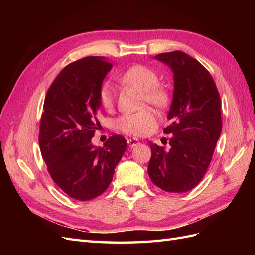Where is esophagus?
<instances>
[{
  "label": "esophagus",
  "mask_w": 255,
  "mask_h": 255,
  "mask_svg": "<svg viewBox=\"0 0 255 255\" xmlns=\"http://www.w3.org/2000/svg\"><path fill=\"white\" fill-rule=\"evenodd\" d=\"M127 142H128L129 148H134V146H136L137 144H139V141H138L137 139H135V138H128Z\"/></svg>",
  "instance_id": "1"
}]
</instances>
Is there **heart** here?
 <instances>
[{"label": "heart", "instance_id": "obj_1", "mask_svg": "<svg viewBox=\"0 0 255 255\" xmlns=\"http://www.w3.org/2000/svg\"><path fill=\"white\" fill-rule=\"evenodd\" d=\"M117 81L126 86L132 87L141 92L142 102L150 103L154 106L163 107L168 103V91L156 85L158 76L151 69L141 65H135L127 69L117 76ZM115 92L110 84H105L100 90V102L105 110L111 111L114 106ZM156 114L150 107L132 114L122 115L116 121V127L120 132L130 136H143L155 126Z\"/></svg>", "mask_w": 255, "mask_h": 255}]
</instances>
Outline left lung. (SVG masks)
I'll return each mask as SVG.
<instances>
[{
    "instance_id": "1",
    "label": "left lung",
    "mask_w": 255,
    "mask_h": 255,
    "mask_svg": "<svg viewBox=\"0 0 255 255\" xmlns=\"http://www.w3.org/2000/svg\"><path fill=\"white\" fill-rule=\"evenodd\" d=\"M173 73V96L165 134L170 150L149 142L148 173L167 192H186L201 182L222 128L220 97L206 69L188 54L174 51L156 55Z\"/></svg>"
}]
</instances>
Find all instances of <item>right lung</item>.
Returning <instances> with one entry per match:
<instances>
[{
  "mask_svg": "<svg viewBox=\"0 0 255 255\" xmlns=\"http://www.w3.org/2000/svg\"><path fill=\"white\" fill-rule=\"evenodd\" d=\"M112 67L101 56L76 60L60 71L44 99L41 155L57 186L80 201L103 194L127 149L120 135L110 137L103 148L91 143L100 125V90Z\"/></svg>",
  "mask_w": 255,
  "mask_h": 255,
  "instance_id": "right-lung-1",
  "label": "right lung"
}]
</instances>
